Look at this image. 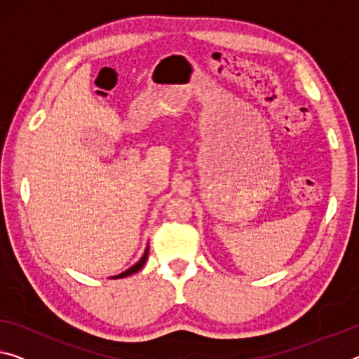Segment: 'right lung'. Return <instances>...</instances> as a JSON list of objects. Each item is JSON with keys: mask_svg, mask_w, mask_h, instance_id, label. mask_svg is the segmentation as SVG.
<instances>
[{"mask_svg": "<svg viewBox=\"0 0 359 359\" xmlns=\"http://www.w3.org/2000/svg\"><path fill=\"white\" fill-rule=\"evenodd\" d=\"M147 255H149V245L146 247V250H144V253H142V257H141V260H140V262H137L136 264H133V266H131V268L126 269L125 273L118 274V276H114V278H115V279H118V278H126V276H131V274L137 273L142 266H144V263H146V260H147Z\"/></svg>", "mask_w": 359, "mask_h": 359, "instance_id": "1", "label": "right lung"}]
</instances>
